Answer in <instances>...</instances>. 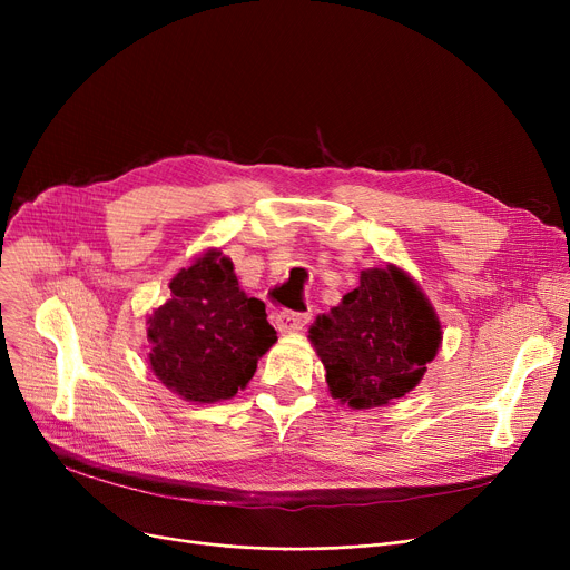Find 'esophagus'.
Instances as JSON below:
<instances>
[{"mask_svg": "<svg viewBox=\"0 0 570 570\" xmlns=\"http://www.w3.org/2000/svg\"><path fill=\"white\" fill-rule=\"evenodd\" d=\"M275 321H277V331H279V333L291 335V333H301V331H303V327H305L307 321H309V314H301V312H279Z\"/></svg>", "mask_w": 570, "mask_h": 570, "instance_id": "esophagus-1", "label": "esophagus"}]
</instances>
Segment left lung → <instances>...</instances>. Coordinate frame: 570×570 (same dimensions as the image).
Masks as SVG:
<instances>
[{
    "label": "left lung",
    "instance_id": "1",
    "mask_svg": "<svg viewBox=\"0 0 570 570\" xmlns=\"http://www.w3.org/2000/svg\"><path fill=\"white\" fill-rule=\"evenodd\" d=\"M309 340L331 395L351 409L404 397L421 383L441 346V323L402 267H372L331 314L316 316Z\"/></svg>",
    "mask_w": 570,
    "mask_h": 570
}]
</instances>
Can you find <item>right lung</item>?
<instances>
[{
    "instance_id": "1",
    "label": "right lung",
    "mask_w": 570,
    "mask_h": 570,
    "mask_svg": "<svg viewBox=\"0 0 570 570\" xmlns=\"http://www.w3.org/2000/svg\"><path fill=\"white\" fill-rule=\"evenodd\" d=\"M147 361L170 393L213 404L235 397L277 342L265 305L237 284L233 261L207 249L170 279V301L147 318Z\"/></svg>"
}]
</instances>
